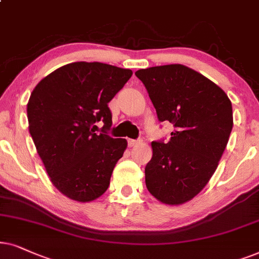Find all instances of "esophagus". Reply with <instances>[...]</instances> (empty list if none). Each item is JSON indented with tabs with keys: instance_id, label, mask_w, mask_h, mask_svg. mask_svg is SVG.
<instances>
[{
	"instance_id": "34e87169",
	"label": "esophagus",
	"mask_w": 259,
	"mask_h": 259,
	"mask_svg": "<svg viewBox=\"0 0 259 259\" xmlns=\"http://www.w3.org/2000/svg\"><path fill=\"white\" fill-rule=\"evenodd\" d=\"M141 143V140H127V146H129L130 148L133 147H136L137 144Z\"/></svg>"
}]
</instances>
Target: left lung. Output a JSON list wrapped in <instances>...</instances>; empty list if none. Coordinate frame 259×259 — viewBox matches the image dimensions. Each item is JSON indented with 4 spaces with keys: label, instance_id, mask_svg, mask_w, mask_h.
<instances>
[{
    "label": "left lung",
    "instance_id": "obj_1",
    "mask_svg": "<svg viewBox=\"0 0 259 259\" xmlns=\"http://www.w3.org/2000/svg\"><path fill=\"white\" fill-rule=\"evenodd\" d=\"M160 122L174 125L168 142L154 141L146 186L167 205L194 198L207 185L233 126L227 95L199 72L180 64L139 70Z\"/></svg>",
    "mask_w": 259,
    "mask_h": 259
}]
</instances>
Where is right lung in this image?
Listing matches in <instances>:
<instances>
[{
  "mask_svg": "<svg viewBox=\"0 0 259 259\" xmlns=\"http://www.w3.org/2000/svg\"><path fill=\"white\" fill-rule=\"evenodd\" d=\"M132 75L126 68L79 61L52 72L33 90L27 104L30 136L52 184L67 198L88 202L108 189L127 146L106 133L112 125L108 104Z\"/></svg>",
  "mask_w": 259,
  "mask_h": 259,
  "instance_id": "obj_1",
  "label": "right lung"
}]
</instances>
